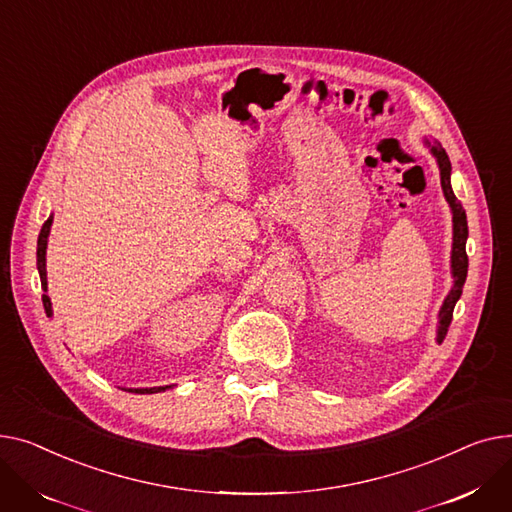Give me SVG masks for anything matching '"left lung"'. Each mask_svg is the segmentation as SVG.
Segmentation results:
<instances>
[{
    "label": "left lung",
    "instance_id": "1",
    "mask_svg": "<svg viewBox=\"0 0 512 512\" xmlns=\"http://www.w3.org/2000/svg\"><path fill=\"white\" fill-rule=\"evenodd\" d=\"M424 144L430 148V153L434 155L436 163H438V169H440V184H442V192H444V198L450 206V213H453V250H450V275H453V287H450L448 295L444 297V302L440 306V312H438V326H436V343L440 345L448 333V326H450V320H453V310L459 302V297L463 293V285H465V279H467V266H469V260H467V252H465V244H467V235H469V229H467V215H465V208L463 204L457 200L455 192H453V186H450V171H453V167H450V161H448V155L446 150L440 146L438 140H432V138H424Z\"/></svg>",
    "mask_w": 512,
    "mask_h": 512
}]
</instances>
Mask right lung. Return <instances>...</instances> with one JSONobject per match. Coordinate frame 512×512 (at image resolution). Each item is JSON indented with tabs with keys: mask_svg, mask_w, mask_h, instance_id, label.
I'll return each mask as SVG.
<instances>
[{
	"mask_svg": "<svg viewBox=\"0 0 512 512\" xmlns=\"http://www.w3.org/2000/svg\"><path fill=\"white\" fill-rule=\"evenodd\" d=\"M51 223H53V215H49V219L43 223L39 239H37V268H39V277H41V287L45 291V295H43V308H45V314L49 318L53 316V308H51V299L47 295V268L45 266H47V242H49V233H51ZM171 386L173 384H169V386H153V388H128V390H130V393H136V395H153V393H165V390L171 388Z\"/></svg>",
	"mask_w": 512,
	"mask_h": 512,
	"instance_id": "add662e5",
	"label": "right lung"
}]
</instances>
